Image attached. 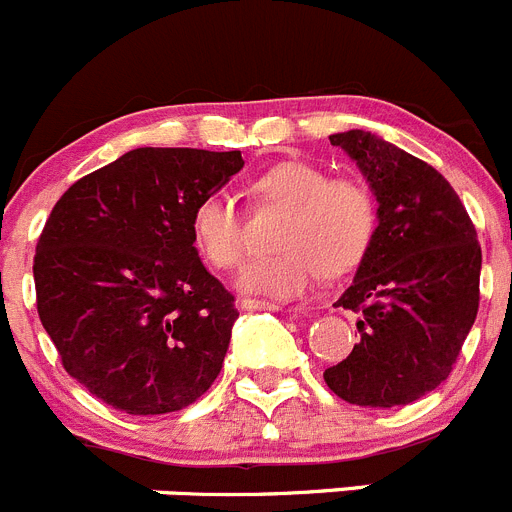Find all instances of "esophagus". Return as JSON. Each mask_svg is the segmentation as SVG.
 I'll return each mask as SVG.
<instances>
[{
  "mask_svg": "<svg viewBox=\"0 0 512 512\" xmlns=\"http://www.w3.org/2000/svg\"><path fill=\"white\" fill-rule=\"evenodd\" d=\"M243 310H282V305L277 302H269V300H253V297H246L241 300Z\"/></svg>",
  "mask_w": 512,
  "mask_h": 512,
  "instance_id": "1",
  "label": "esophagus"
}]
</instances>
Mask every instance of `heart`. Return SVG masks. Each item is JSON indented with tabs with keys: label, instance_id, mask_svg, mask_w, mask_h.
<instances>
[{
	"label": "heart",
	"instance_id": "heart-1",
	"mask_svg": "<svg viewBox=\"0 0 512 512\" xmlns=\"http://www.w3.org/2000/svg\"><path fill=\"white\" fill-rule=\"evenodd\" d=\"M259 207H284L277 251L253 259L241 287L269 297H295L318 282L323 269L343 274L366 256L377 233V200L359 176H328L307 161H282L248 184ZM192 241L215 269L246 259V217L228 194H205L192 210Z\"/></svg>",
	"mask_w": 512,
	"mask_h": 512
}]
</instances>
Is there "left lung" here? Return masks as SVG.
I'll use <instances>...</instances> for the list:
<instances>
[{"label": "left lung", "mask_w": 512, "mask_h": 512, "mask_svg": "<svg viewBox=\"0 0 512 512\" xmlns=\"http://www.w3.org/2000/svg\"><path fill=\"white\" fill-rule=\"evenodd\" d=\"M330 143L372 184L379 225L336 302L359 315L361 341L323 379L351 405H410L449 377L477 318V230L431 164L364 130L330 135Z\"/></svg>", "instance_id": "left-lung-1"}]
</instances>
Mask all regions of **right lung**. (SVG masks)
Returning a JSON list of instances; mask_svg holds the SVG:
<instances>
[{"label":"right lung","mask_w":512,"mask_h":512,"mask_svg":"<svg viewBox=\"0 0 512 512\" xmlns=\"http://www.w3.org/2000/svg\"><path fill=\"white\" fill-rule=\"evenodd\" d=\"M243 166L241 151L135 148L63 192L38 238L35 302L63 369L130 415L210 390L235 297L192 241V210Z\"/></svg>","instance_id":"right-lung-1"}]
</instances>
